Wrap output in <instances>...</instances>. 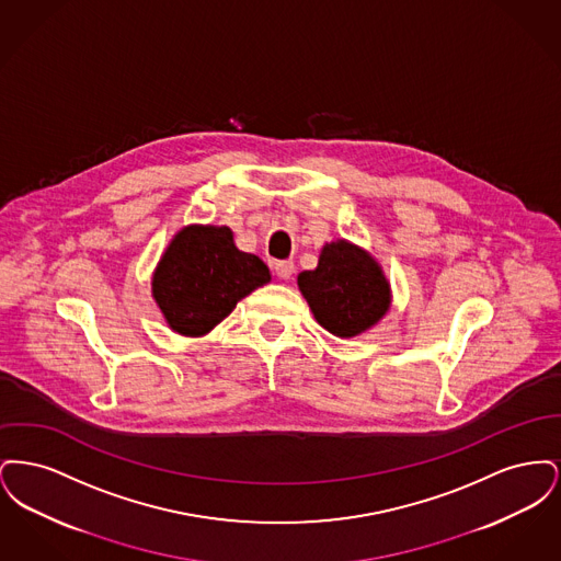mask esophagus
I'll use <instances>...</instances> for the list:
<instances>
[{"instance_id": "obj_1", "label": "esophagus", "mask_w": 561, "mask_h": 561, "mask_svg": "<svg viewBox=\"0 0 561 561\" xmlns=\"http://www.w3.org/2000/svg\"><path fill=\"white\" fill-rule=\"evenodd\" d=\"M275 273H277L279 279H290L294 275L293 261H277L275 263Z\"/></svg>"}]
</instances>
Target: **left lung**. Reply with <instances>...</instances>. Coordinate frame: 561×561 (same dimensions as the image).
Returning <instances> with one entry per match:
<instances>
[{
  "instance_id": "obj_1",
  "label": "left lung",
  "mask_w": 561,
  "mask_h": 561,
  "mask_svg": "<svg viewBox=\"0 0 561 561\" xmlns=\"http://www.w3.org/2000/svg\"><path fill=\"white\" fill-rule=\"evenodd\" d=\"M298 290L330 334L353 339L391 309V284L373 254L348 240L328 241L318 267L298 273Z\"/></svg>"
}]
</instances>
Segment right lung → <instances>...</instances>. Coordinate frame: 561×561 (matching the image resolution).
I'll use <instances>...</instances> for the list:
<instances>
[{
	"mask_svg": "<svg viewBox=\"0 0 561 561\" xmlns=\"http://www.w3.org/2000/svg\"><path fill=\"white\" fill-rule=\"evenodd\" d=\"M268 282L267 265L241 252L229 227L187 225L165 245L151 296L172 332L199 339Z\"/></svg>",
	"mask_w": 561,
	"mask_h": 561,
	"instance_id": "obj_1",
	"label": "right lung"
}]
</instances>
